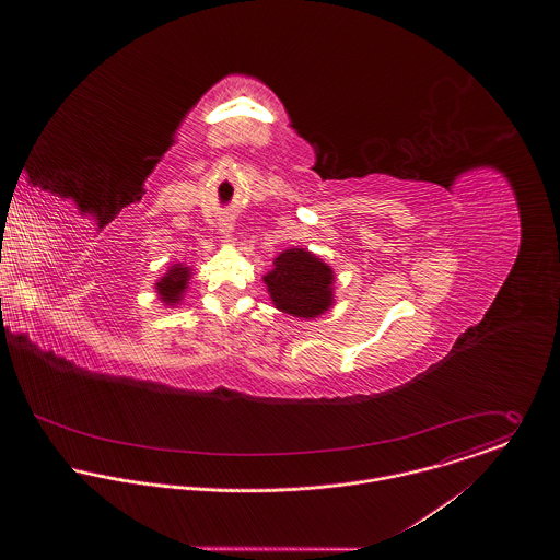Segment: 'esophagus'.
Masks as SVG:
<instances>
[{
    "label": "esophagus",
    "instance_id": "esophagus-1",
    "mask_svg": "<svg viewBox=\"0 0 560 560\" xmlns=\"http://www.w3.org/2000/svg\"><path fill=\"white\" fill-rule=\"evenodd\" d=\"M231 229H233V226H231L229 222H222V224H220V231H222L224 235H229V233H231Z\"/></svg>",
    "mask_w": 560,
    "mask_h": 560
}]
</instances>
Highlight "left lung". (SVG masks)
<instances>
[{
    "instance_id": "1",
    "label": "left lung",
    "mask_w": 560,
    "mask_h": 560,
    "mask_svg": "<svg viewBox=\"0 0 560 560\" xmlns=\"http://www.w3.org/2000/svg\"><path fill=\"white\" fill-rule=\"evenodd\" d=\"M276 308L315 319L331 306V269L315 254L293 247L273 260V269L262 278Z\"/></svg>"
}]
</instances>
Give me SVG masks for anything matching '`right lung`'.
I'll use <instances>...</instances> for the list:
<instances>
[{
    "label": "right lung",
    "mask_w": 560,
    "mask_h": 560,
    "mask_svg": "<svg viewBox=\"0 0 560 560\" xmlns=\"http://www.w3.org/2000/svg\"><path fill=\"white\" fill-rule=\"evenodd\" d=\"M187 280H189V269L183 265H176L167 271V276H163L158 282V293L165 304H178L183 291L187 289Z\"/></svg>",
    "instance_id": "1"
}]
</instances>
